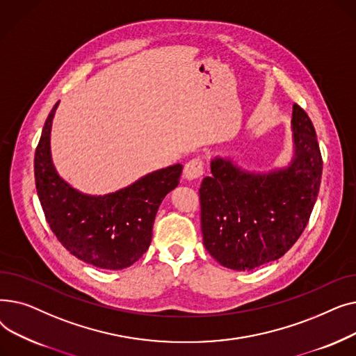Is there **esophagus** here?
<instances>
[{
  "mask_svg": "<svg viewBox=\"0 0 356 356\" xmlns=\"http://www.w3.org/2000/svg\"><path fill=\"white\" fill-rule=\"evenodd\" d=\"M203 175V161L200 159H193L189 163L184 164L183 176L188 180L199 179Z\"/></svg>",
  "mask_w": 356,
  "mask_h": 356,
  "instance_id": "obj_1",
  "label": "esophagus"
}]
</instances>
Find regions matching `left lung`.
<instances>
[{"instance_id": "1", "label": "left lung", "mask_w": 356, "mask_h": 356, "mask_svg": "<svg viewBox=\"0 0 356 356\" xmlns=\"http://www.w3.org/2000/svg\"><path fill=\"white\" fill-rule=\"evenodd\" d=\"M293 159L267 173L215 157L200 195L203 245L223 267L250 271L283 257L305 231L322 179V154L306 112L293 105Z\"/></svg>"}]
</instances>
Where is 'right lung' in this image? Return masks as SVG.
I'll list each match as a JSON object with an SVG mask.
<instances>
[{"label":"right lung","mask_w":356,"mask_h":356,"mask_svg":"<svg viewBox=\"0 0 356 356\" xmlns=\"http://www.w3.org/2000/svg\"><path fill=\"white\" fill-rule=\"evenodd\" d=\"M53 106L34 156L35 189L50 229L60 244L83 263L104 270L133 266L152 244L154 219L163 199L180 181L181 164L148 173L124 189L86 195L56 172L50 133Z\"/></svg>","instance_id":"1"}]
</instances>
